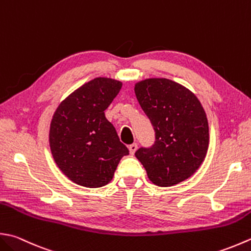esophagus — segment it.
Masks as SVG:
<instances>
[{
	"instance_id": "obj_1",
	"label": "esophagus",
	"mask_w": 251,
	"mask_h": 251,
	"mask_svg": "<svg viewBox=\"0 0 251 251\" xmlns=\"http://www.w3.org/2000/svg\"><path fill=\"white\" fill-rule=\"evenodd\" d=\"M137 148H138V146H137V144H132L130 146H128V150H129V153L132 155L135 154V152L137 150Z\"/></svg>"
}]
</instances>
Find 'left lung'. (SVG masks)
Returning a JSON list of instances; mask_svg holds the SVG:
<instances>
[{"mask_svg": "<svg viewBox=\"0 0 251 251\" xmlns=\"http://www.w3.org/2000/svg\"><path fill=\"white\" fill-rule=\"evenodd\" d=\"M134 90L155 131L154 145L135 153L149 179L160 187H170L189 178L209 148L202 104L188 88L166 78H147L136 82Z\"/></svg>", "mask_w": 251, "mask_h": 251, "instance_id": "1", "label": "left lung"}]
</instances>
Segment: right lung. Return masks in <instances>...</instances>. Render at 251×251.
Returning a JSON list of instances; mask_svg holds the SVG:
<instances>
[{"mask_svg":"<svg viewBox=\"0 0 251 251\" xmlns=\"http://www.w3.org/2000/svg\"><path fill=\"white\" fill-rule=\"evenodd\" d=\"M123 83L98 77L66 97L54 112L49 132L53 159L64 175L88 188L109 184L128 149L104 111Z\"/></svg>","mask_w":251,"mask_h":251,"instance_id":"1","label":"right lung"}]
</instances>
